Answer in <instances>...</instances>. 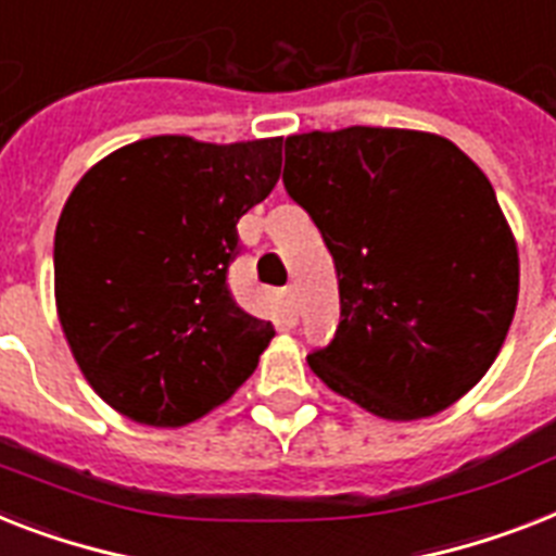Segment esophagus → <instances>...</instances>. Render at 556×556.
<instances>
[{
    "mask_svg": "<svg viewBox=\"0 0 556 556\" xmlns=\"http://www.w3.org/2000/svg\"><path fill=\"white\" fill-rule=\"evenodd\" d=\"M282 296H286L288 311H293V314H296V308H300V291H296V286H288L286 291H282Z\"/></svg>",
    "mask_w": 556,
    "mask_h": 556,
    "instance_id": "1",
    "label": "esophagus"
}]
</instances>
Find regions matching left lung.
Here are the masks:
<instances>
[{
	"label": "left lung",
	"mask_w": 556,
	"mask_h": 556,
	"mask_svg": "<svg viewBox=\"0 0 556 556\" xmlns=\"http://www.w3.org/2000/svg\"><path fill=\"white\" fill-rule=\"evenodd\" d=\"M282 182L340 279V325L311 371L386 419L431 417L471 391L520 291L489 176L437 134L354 125L288 137Z\"/></svg>",
	"instance_id": "8db88e82"
}]
</instances>
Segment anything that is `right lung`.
<instances>
[{
    "instance_id": "obj_1",
    "label": "right lung",
    "mask_w": 556,
    "mask_h": 556,
    "mask_svg": "<svg viewBox=\"0 0 556 556\" xmlns=\"http://www.w3.org/2000/svg\"><path fill=\"white\" fill-rule=\"evenodd\" d=\"M282 139H139L97 162L53 239L56 311L90 388L134 422L205 417L254 374L274 325L233 302L237 223L279 179Z\"/></svg>"
}]
</instances>
